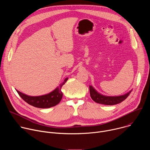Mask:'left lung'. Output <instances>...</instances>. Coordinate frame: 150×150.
I'll use <instances>...</instances> for the list:
<instances>
[{
    "label": "left lung",
    "instance_id": "obj_1",
    "mask_svg": "<svg viewBox=\"0 0 150 150\" xmlns=\"http://www.w3.org/2000/svg\"><path fill=\"white\" fill-rule=\"evenodd\" d=\"M131 91L132 90L120 96H105L98 93L91 85L90 86V96L93 101L97 103L105 105H115L121 103L129 96Z\"/></svg>",
    "mask_w": 150,
    "mask_h": 150
}]
</instances>
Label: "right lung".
Returning <instances> with one entry per match:
<instances>
[{
	"label": "right lung",
	"instance_id": "add662e5",
	"mask_svg": "<svg viewBox=\"0 0 150 150\" xmlns=\"http://www.w3.org/2000/svg\"><path fill=\"white\" fill-rule=\"evenodd\" d=\"M68 79V78H67L64 80V81L62 82L59 86L57 87L54 91L43 96H30L24 94L18 90H16V91L19 96L28 104L38 108H50L60 103L63 96L61 88L63 85L67 81Z\"/></svg>",
	"mask_w": 150,
	"mask_h": 150
}]
</instances>
